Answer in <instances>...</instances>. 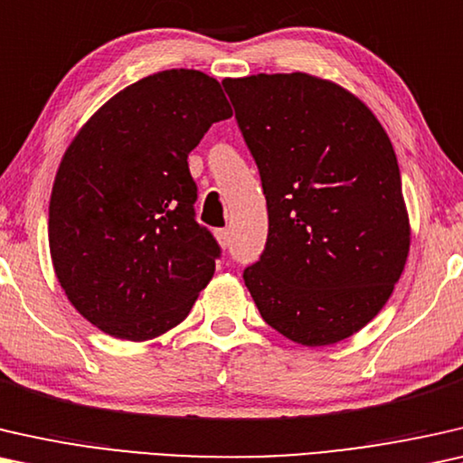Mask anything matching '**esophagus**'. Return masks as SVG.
Masks as SVG:
<instances>
[{"label":"esophagus","mask_w":463,"mask_h":463,"mask_svg":"<svg viewBox=\"0 0 463 463\" xmlns=\"http://www.w3.org/2000/svg\"><path fill=\"white\" fill-rule=\"evenodd\" d=\"M213 234H216L218 243H220V247H222V250H226V247L231 245V232L226 231V229H218V231H213Z\"/></svg>","instance_id":"obj_1"}]
</instances>
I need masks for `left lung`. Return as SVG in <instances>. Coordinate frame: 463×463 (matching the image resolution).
I'll list each match as a JSON object with an SVG mask.
<instances>
[{"mask_svg": "<svg viewBox=\"0 0 463 463\" xmlns=\"http://www.w3.org/2000/svg\"><path fill=\"white\" fill-rule=\"evenodd\" d=\"M222 86L269 207L247 289L288 340H346L392 296L411 245L392 142L359 96L317 75L258 73Z\"/></svg>", "mask_w": 463, "mask_h": 463, "instance_id": "1", "label": "left lung"}]
</instances>
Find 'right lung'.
<instances>
[{
    "mask_svg": "<svg viewBox=\"0 0 463 463\" xmlns=\"http://www.w3.org/2000/svg\"><path fill=\"white\" fill-rule=\"evenodd\" d=\"M231 104L213 77L172 69L123 88L62 155L48 239L58 283L83 318L146 342L182 323L220 247L194 220L188 153Z\"/></svg>",
    "mask_w": 463,
    "mask_h": 463,
    "instance_id": "1",
    "label": "right lung"
}]
</instances>
